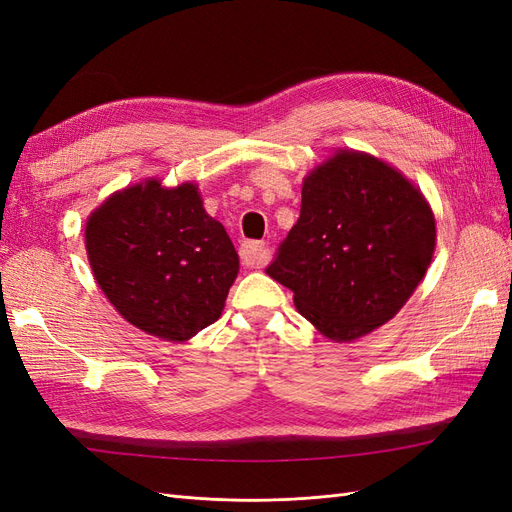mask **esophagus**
I'll use <instances>...</instances> for the list:
<instances>
[{
	"label": "esophagus",
	"mask_w": 512,
	"mask_h": 512,
	"mask_svg": "<svg viewBox=\"0 0 512 512\" xmlns=\"http://www.w3.org/2000/svg\"><path fill=\"white\" fill-rule=\"evenodd\" d=\"M239 258L243 267L260 269L269 262V250L262 241H243L239 247Z\"/></svg>",
	"instance_id": "esophagus-1"
}]
</instances>
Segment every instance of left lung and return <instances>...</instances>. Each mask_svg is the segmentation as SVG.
<instances>
[{
	"label": "left lung",
	"instance_id": "obj_1",
	"mask_svg": "<svg viewBox=\"0 0 512 512\" xmlns=\"http://www.w3.org/2000/svg\"><path fill=\"white\" fill-rule=\"evenodd\" d=\"M433 247L423 194L389 164L339 151L307 175L299 220L265 271L322 335L350 342L404 307Z\"/></svg>",
	"mask_w": 512,
	"mask_h": 512
}]
</instances>
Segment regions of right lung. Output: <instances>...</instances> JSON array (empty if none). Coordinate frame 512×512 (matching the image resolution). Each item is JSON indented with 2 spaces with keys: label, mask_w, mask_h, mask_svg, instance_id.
<instances>
[{
  "label": "right lung",
  "mask_w": 512,
  "mask_h": 512,
  "mask_svg": "<svg viewBox=\"0 0 512 512\" xmlns=\"http://www.w3.org/2000/svg\"><path fill=\"white\" fill-rule=\"evenodd\" d=\"M91 271L117 312L168 342H185L220 318L239 273L224 226L194 183L147 181L117 192L85 226Z\"/></svg>",
  "instance_id": "right-lung-1"
}]
</instances>
